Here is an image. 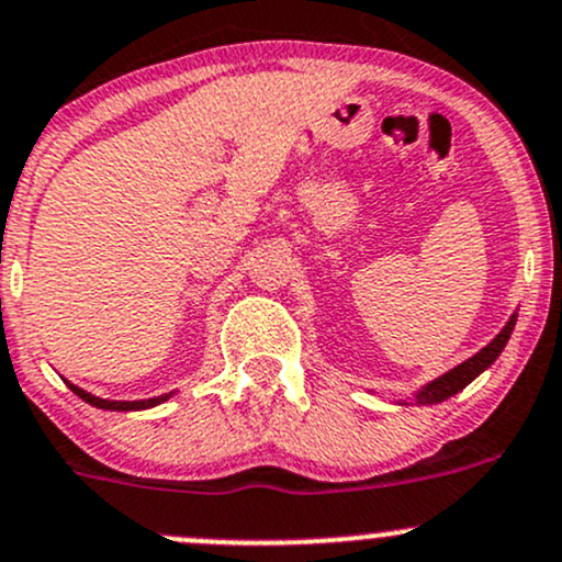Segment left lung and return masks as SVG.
<instances>
[{"instance_id": "left-lung-1", "label": "left lung", "mask_w": 562, "mask_h": 562, "mask_svg": "<svg viewBox=\"0 0 562 562\" xmlns=\"http://www.w3.org/2000/svg\"><path fill=\"white\" fill-rule=\"evenodd\" d=\"M515 323H517V315H512V321L506 323L504 330H501V334L495 336L487 347H482L474 358H469L465 363L454 366L452 371H447V374H441L439 380H434L430 385H425L420 393H417V404H439V401H447L450 395L460 393V390L469 385L471 380H476V376H480L482 371L501 356V350H504L506 341H509L512 330H515Z\"/></svg>"}]
</instances>
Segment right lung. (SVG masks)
I'll list each match as a JSON object with an SVG mask.
<instances>
[{"label": "right lung", "instance_id": "right-lung-1", "mask_svg": "<svg viewBox=\"0 0 562 562\" xmlns=\"http://www.w3.org/2000/svg\"><path fill=\"white\" fill-rule=\"evenodd\" d=\"M67 385H69V382H67ZM69 387H72V393L80 395V398L86 401V404L99 406V409H112V412L147 409V406H156V404H161V401L169 398V395H161V398H147V401H104V398H97V395L86 393V390H80V387H75V385H69Z\"/></svg>", "mask_w": 562, "mask_h": 562}]
</instances>
